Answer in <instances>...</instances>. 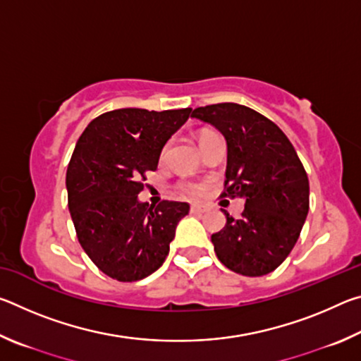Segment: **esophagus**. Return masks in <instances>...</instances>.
<instances>
[{"instance_id":"34e87169","label":"esophagus","mask_w":361,"mask_h":361,"mask_svg":"<svg viewBox=\"0 0 361 361\" xmlns=\"http://www.w3.org/2000/svg\"><path fill=\"white\" fill-rule=\"evenodd\" d=\"M191 212L192 213H204L205 210H204V207H200V205H192L191 207Z\"/></svg>"}]
</instances>
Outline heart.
<instances>
[{
	"label": "heart",
	"mask_w": 361,
	"mask_h": 361,
	"mask_svg": "<svg viewBox=\"0 0 361 361\" xmlns=\"http://www.w3.org/2000/svg\"><path fill=\"white\" fill-rule=\"evenodd\" d=\"M204 135H207V133H204ZM202 135V137H204ZM167 152H169V145H166V148L162 149V159L167 156ZM181 191L185 192V194H188V195H191V197H195V195H199L200 192L204 191V185H200V183H195V181H185V183H181Z\"/></svg>",
	"instance_id": "b5f03b06"
}]
</instances>
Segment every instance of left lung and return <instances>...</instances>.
I'll return each instance as SVG.
<instances>
[{
	"label": "left lung",
	"instance_id": "left-lung-1",
	"mask_svg": "<svg viewBox=\"0 0 361 361\" xmlns=\"http://www.w3.org/2000/svg\"><path fill=\"white\" fill-rule=\"evenodd\" d=\"M191 118L223 133L228 146L223 195L245 202L239 219L223 210L226 226L212 235L218 259L248 277L276 271L309 213V178L295 148L272 121L237 103L195 108Z\"/></svg>",
	"mask_w": 361,
	"mask_h": 361
}]
</instances>
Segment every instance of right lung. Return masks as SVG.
I'll use <instances>...</instances> for the list:
<instances>
[{
    "label": "right lung",
    "mask_w": 361,
    "mask_h": 361,
    "mask_svg": "<svg viewBox=\"0 0 361 361\" xmlns=\"http://www.w3.org/2000/svg\"><path fill=\"white\" fill-rule=\"evenodd\" d=\"M191 108H122L95 118L79 137L66 170L68 209L78 240L94 264L119 282L151 276L166 261L189 204L140 202L142 178Z\"/></svg>",
    "instance_id": "1"
}]
</instances>
